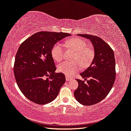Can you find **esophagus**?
<instances>
[{"label":"esophagus","instance_id":"esophagus-1","mask_svg":"<svg viewBox=\"0 0 131 131\" xmlns=\"http://www.w3.org/2000/svg\"><path fill=\"white\" fill-rule=\"evenodd\" d=\"M72 79L71 78H70V77L68 76H66V80L67 82H69V81H70Z\"/></svg>","mask_w":131,"mask_h":131}]
</instances>
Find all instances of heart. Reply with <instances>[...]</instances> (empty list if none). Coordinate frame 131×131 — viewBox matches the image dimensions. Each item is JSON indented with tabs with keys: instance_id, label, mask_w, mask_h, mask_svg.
Here are the masks:
<instances>
[{
	"instance_id": "obj_1",
	"label": "heart",
	"mask_w": 131,
	"mask_h": 131,
	"mask_svg": "<svg viewBox=\"0 0 131 131\" xmlns=\"http://www.w3.org/2000/svg\"><path fill=\"white\" fill-rule=\"evenodd\" d=\"M66 46L68 48L76 51L74 56V62H63L58 65V70L66 75L71 76L78 72L81 67L88 66L92 62L94 53L92 48L88 46V43L83 39L79 38H73L68 39L65 42ZM65 49L61 43H57L51 49V55L57 62H60L63 59ZM79 61V63L78 61Z\"/></svg>"
}]
</instances>
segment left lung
<instances>
[{"mask_svg": "<svg viewBox=\"0 0 131 131\" xmlns=\"http://www.w3.org/2000/svg\"><path fill=\"white\" fill-rule=\"evenodd\" d=\"M90 39L94 49L92 63L80 74L84 81L77 79L79 86L74 95L79 103L84 105H92L99 103L110 92L115 79V60L114 51L110 45L97 36L78 34Z\"/></svg>", "mask_w": 131, "mask_h": 131, "instance_id": "1", "label": "left lung"}]
</instances>
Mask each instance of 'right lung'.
<instances>
[{
  "instance_id": "1",
  "label": "right lung",
  "mask_w": 131,
  "mask_h": 131,
  "mask_svg": "<svg viewBox=\"0 0 131 131\" xmlns=\"http://www.w3.org/2000/svg\"><path fill=\"white\" fill-rule=\"evenodd\" d=\"M70 34L40 31L26 39L18 48L14 74L21 92L30 101L46 104L57 98L65 76L55 73L51 49L58 41Z\"/></svg>"
}]
</instances>
